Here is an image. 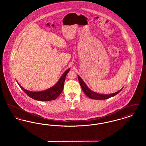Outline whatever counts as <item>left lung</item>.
I'll list each match as a JSON object with an SVG mask.
<instances>
[{"mask_svg":"<svg viewBox=\"0 0 146 146\" xmlns=\"http://www.w3.org/2000/svg\"><path fill=\"white\" fill-rule=\"evenodd\" d=\"M78 80H79V82L80 84V86L82 87V89L84 91V92L85 94V95L88 96V97L90 98L91 99H94V100H106V99H108L110 97L114 96L115 95H117L118 93H119L121 90L118 91L117 92L111 94H107V95H104V94H100L96 93L95 92H94L92 91L90 89L88 88V87L87 86V85L85 84V83L84 82L83 80L82 79V78L78 76Z\"/></svg>","mask_w":146,"mask_h":146,"instance_id":"8db88e82","label":"left lung"}]
</instances>
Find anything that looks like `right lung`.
Listing matches in <instances>:
<instances>
[{"label":"right lung","mask_w":146,"mask_h":146,"mask_svg":"<svg viewBox=\"0 0 146 146\" xmlns=\"http://www.w3.org/2000/svg\"><path fill=\"white\" fill-rule=\"evenodd\" d=\"M70 68L68 69L63 73L62 76L59 79L58 82L55 85L49 88L46 90L38 91V92H33L27 90L23 88L21 85L18 83L21 89L29 97H31L35 100L40 101H49L51 100H54L56 98L58 97V96L62 92L64 83L65 81L66 76L67 73L69 72Z\"/></svg>","instance_id":"1"}]
</instances>
